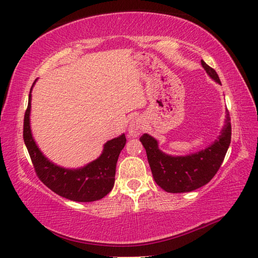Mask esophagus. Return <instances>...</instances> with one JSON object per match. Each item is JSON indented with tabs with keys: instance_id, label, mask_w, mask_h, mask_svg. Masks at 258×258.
<instances>
[{
	"instance_id": "obj_1",
	"label": "esophagus",
	"mask_w": 258,
	"mask_h": 258,
	"mask_svg": "<svg viewBox=\"0 0 258 258\" xmlns=\"http://www.w3.org/2000/svg\"><path fill=\"white\" fill-rule=\"evenodd\" d=\"M144 128H145V123L143 118L140 116L134 117L130 122L128 133L131 136H133V138H138V136H140L142 133H143Z\"/></svg>"
}]
</instances>
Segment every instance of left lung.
Instances as JSON below:
<instances>
[{
  "instance_id": "obj_1",
  "label": "left lung",
  "mask_w": 258,
  "mask_h": 258,
  "mask_svg": "<svg viewBox=\"0 0 258 258\" xmlns=\"http://www.w3.org/2000/svg\"><path fill=\"white\" fill-rule=\"evenodd\" d=\"M207 75L222 85L215 70L201 61ZM231 118L226 111L225 124L218 138L205 149L187 155H169L158 147V141L143 134L140 141L147 154L155 183L167 193H187L206 185L220 169L231 144Z\"/></svg>"
}]
</instances>
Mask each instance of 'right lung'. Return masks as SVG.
<instances>
[{
    "label": "right lung",
    "mask_w": 258,
    "mask_h": 258,
    "mask_svg": "<svg viewBox=\"0 0 258 258\" xmlns=\"http://www.w3.org/2000/svg\"><path fill=\"white\" fill-rule=\"evenodd\" d=\"M33 86L24 116L23 139L37 176L54 193L70 201L94 202L103 199L114 186L116 163L126 143L125 134L107 141L101 155L84 166L68 168L57 165L43 154L33 138L30 119Z\"/></svg>",
    "instance_id": "right-lung-1"
}]
</instances>
